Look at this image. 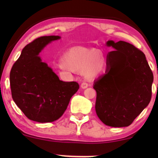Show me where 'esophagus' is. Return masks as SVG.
<instances>
[{"label": "esophagus", "instance_id": "34e87169", "mask_svg": "<svg viewBox=\"0 0 158 158\" xmlns=\"http://www.w3.org/2000/svg\"><path fill=\"white\" fill-rule=\"evenodd\" d=\"M89 86V85H88V82H86V81H82V82H81V88H88V87Z\"/></svg>", "mask_w": 158, "mask_h": 158}]
</instances>
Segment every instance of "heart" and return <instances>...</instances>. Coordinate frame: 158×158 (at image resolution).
Segmentation results:
<instances>
[{
    "mask_svg": "<svg viewBox=\"0 0 158 158\" xmlns=\"http://www.w3.org/2000/svg\"><path fill=\"white\" fill-rule=\"evenodd\" d=\"M64 62L59 64L62 70L69 69L75 71H85L88 75H97L104 68L105 61L98 50L75 47L70 48L63 57Z\"/></svg>",
    "mask_w": 158,
    "mask_h": 158,
    "instance_id": "heart-1",
    "label": "heart"
}]
</instances>
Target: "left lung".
I'll list each match as a JSON object with an SVG mask.
<instances>
[{"mask_svg": "<svg viewBox=\"0 0 158 158\" xmlns=\"http://www.w3.org/2000/svg\"><path fill=\"white\" fill-rule=\"evenodd\" d=\"M106 44L115 50L108 53L106 73L94 82L96 112L106 126H128L150 102L153 73L145 54L134 45L123 41Z\"/></svg>", "mask_w": 158, "mask_h": 158, "instance_id": "obj_1", "label": "left lung"}]
</instances>
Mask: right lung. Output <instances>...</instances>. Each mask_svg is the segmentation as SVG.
<instances>
[{"label": "right lung", "instance_id": "obj_1", "mask_svg": "<svg viewBox=\"0 0 158 158\" xmlns=\"http://www.w3.org/2000/svg\"><path fill=\"white\" fill-rule=\"evenodd\" d=\"M59 35L41 36L24 47L10 71L12 97L25 116L39 123L59 119L68 108L70 98L79 90L77 81H63L39 52Z\"/></svg>", "mask_w": 158, "mask_h": 158}]
</instances>
